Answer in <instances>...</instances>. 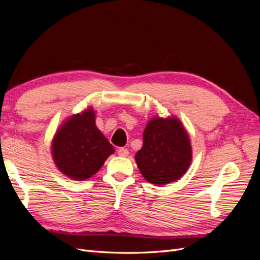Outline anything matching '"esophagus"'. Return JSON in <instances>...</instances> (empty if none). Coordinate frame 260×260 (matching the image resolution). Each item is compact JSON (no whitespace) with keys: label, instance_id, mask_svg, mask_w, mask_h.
Listing matches in <instances>:
<instances>
[{"label":"esophagus","instance_id":"obj_1","mask_svg":"<svg viewBox=\"0 0 260 260\" xmlns=\"http://www.w3.org/2000/svg\"><path fill=\"white\" fill-rule=\"evenodd\" d=\"M117 153H118V155L121 156V157H127L129 155V151H128L127 148H124V147H119V148H118Z\"/></svg>","mask_w":260,"mask_h":260}]
</instances>
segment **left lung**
Segmentation results:
<instances>
[{
    "label": "left lung",
    "instance_id": "8db88e82",
    "mask_svg": "<svg viewBox=\"0 0 260 260\" xmlns=\"http://www.w3.org/2000/svg\"><path fill=\"white\" fill-rule=\"evenodd\" d=\"M191 161V141L178 118H152L143 132V146L136 154L138 168L147 182H175L187 171Z\"/></svg>",
    "mask_w": 260,
    "mask_h": 260
}]
</instances>
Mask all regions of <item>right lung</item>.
Here are the masks:
<instances>
[{
	"label": "right lung",
	"mask_w": 260,
	"mask_h": 260,
	"mask_svg": "<svg viewBox=\"0 0 260 260\" xmlns=\"http://www.w3.org/2000/svg\"><path fill=\"white\" fill-rule=\"evenodd\" d=\"M115 151L95 124V113L88 108L62 123L52 141V156L58 170L76 181L89 179Z\"/></svg>",
	"instance_id": "1"
}]
</instances>
